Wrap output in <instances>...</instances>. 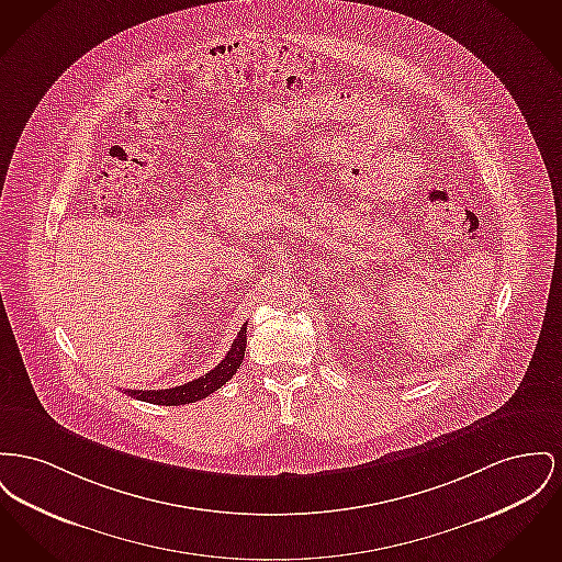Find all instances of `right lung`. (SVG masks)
Instances as JSON below:
<instances>
[{
  "label": "right lung",
  "mask_w": 562,
  "mask_h": 562,
  "mask_svg": "<svg viewBox=\"0 0 562 562\" xmlns=\"http://www.w3.org/2000/svg\"><path fill=\"white\" fill-rule=\"evenodd\" d=\"M244 352H246V325L239 329L237 337L233 339L227 357L216 364L210 373L201 375V378L189 382V384L176 386V389H166V391H125V393L133 396V398H137V401H146V403H155V405L195 403L199 398L212 395L214 391H218L223 384H227L232 380L235 371L239 369V364L244 361Z\"/></svg>",
  "instance_id": "obj_1"
}]
</instances>
